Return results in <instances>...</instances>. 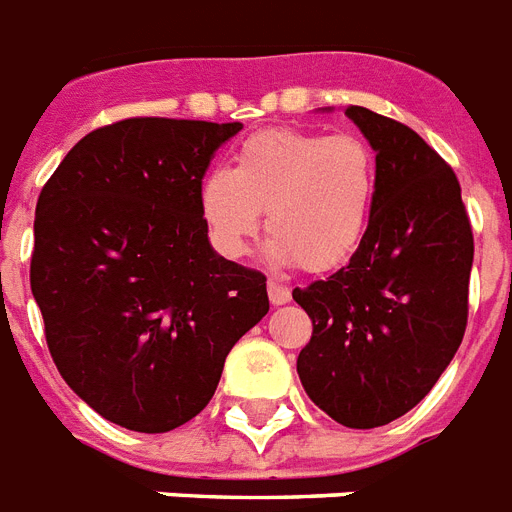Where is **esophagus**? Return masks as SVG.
<instances>
[{
	"mask_svg": "<svg viewBox=\"0 0 512 512\" xmlns=\"http://www.w3.org/2000/svg\"><path fill=\"white\" fill-rule=\"evenodd\" d=\"M268 297H270V305H286L289 299H292V294H289V289H286L284 284H278V281H273L270 278L268 281Z\"/></svg>",
	"mask_w": 512,
	"mask_h": 512,
	"instance_id": "34e87169",
	"label": "esophagus"
}]
</instances>
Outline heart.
Instances as JSON below:
<instances>
[{"mask_svg": "<svg viewBox=\"0 0 512 512\" xmlns=\"http://www.w3.org/2000/svg\"><path fill=\"white\" fill-rule=\"evenodd\" d=\"M376 186V152L360 136L265 128L239 144L231 170L205 176L199 213L223 257L247 252L265 213L276 263L326 273L363 244Z\"/></svg>", "mask_w": 512, "mask_h": 512, "instance_id": "heart-1", "label": "heart"}]
</instances>
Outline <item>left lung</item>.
<instances>
[{
    "label": "left lung",
    "mask_w": 512,
    "mask_h": 512,
    "mask_svg": "<svg viewBox=\"0 0 512 512\" xmlns=\"http://www.w3.org/2000/svg\"><path fill=\"white\" fill-rule=\"evenodd\" d=\"M344 115L376 152V202L350 263L292 292L313 321L297 373L336 423L376 429L413 410L463 342L473 231L455 170L413 128Z\"/></svg>",
    "instance_id": "left-lung-1"
}]
</instances>
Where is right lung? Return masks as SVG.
Returning <instances> with one entry per match:
<instances>
[{
  "instance_id": "right-lung-1",
  "label": "right lung",
  "mask_w": 512,
  "mask_h": 512,
  "mask_svg": "<svg viewBox=\"0 0 512 512\" xmlns=\"http://www.w3.org/2000/svg\"><path fill=\"white\" fill-rule=\"evenodd\" d=\"M242 123L128 118L83 136L36 202L31 292L65 384L102 418L162 434L202 413L268 313L260 270L220 257L199 186Z\"/></svg>"
}]
</instances>
